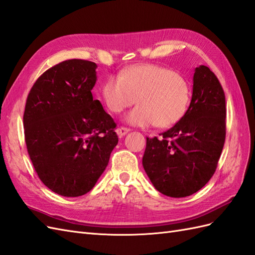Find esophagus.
Masks as SVG:
<instances>
[{
    "label": "esophagus",
    "mask_w": 255,
    "mask_h": 255,
    "mask_svg": "<svg viewBox=\"0 0 255 255\" xmlns=\"http://www.w3.org/2000/svg\"><path fill=\"white\" fill-rule=\"evenodd\" d=\"M129 131H130L129 128H127V127H121V128L117 129L116 132H117V134H119L120 136H124L126 133H128Z\"/></svg>",
    "instance_id": "obj_1"
}]
</instances>
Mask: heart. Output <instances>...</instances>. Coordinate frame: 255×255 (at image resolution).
Wrapping results in <instances>:
<instances>
[{"mask_svg":"<svg viewBox=\"0 0 255 255\" xmlns=\"http://www.w3.org/2000/svg\"><path fill=\"white\" fill-rule=\"evenodd\" d=\"M102 97L116 114L131 107L138 98L140 104L126 115V121L140 127L168 128L185 115L191 87L178 72L156 64H136L110 76L102 87Z\"/></svg>","mask_w":255,"mask_h":255,"instance_id":"obj_1","label":"heart"}]
</instances>
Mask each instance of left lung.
<instances>
[{"instance_id": "8db88e82", "label": "left lung", "mask_w": 255, "mask_h": 255, "mask_svg": "<svg viewBox=\"0 0 255 255\" xmlns=\"http://www.w3.org/2000/svg\"><path fill=\"white\" fill-rule=\"evenodd\" d=\"M185 115L162 138H146L143 168L154 187L169 197H186L212 178L226 135L225 95L206 65L195 69Z\"/></svg>"}]
</instances>
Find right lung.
<instances>
[{"label":"right lung","mask_w":255,"mask_h":255,"mask_svg":"<svg viewBox=\"0 0 255 255\" xmlns=\"http://www.w3.org/2000/svg\"><path fill=\"white\" fill-rule=\"evenodd\" d=\"M96 69L82 59L58 63L37 78L25 103L30 159L44 185L65 197L95 186L119 143L114 120L91 94Z\"/></svg>","instance_id":"1"}]
</instances>
